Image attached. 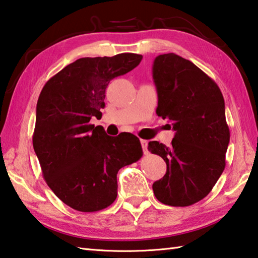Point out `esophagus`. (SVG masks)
<instances>
[{"mask_svg":"<svg viewBox=\"0 0 258 258\" xmlns=\"http://www.w3.org/2000/svg\"><path fill=\"white\" fill-rule=\"evenodd\" d=\"M140 144H142L144 154H148V149H147L148 148V142H147V140L142 139V140H140Z\"/></svg>","mask_w":258,"mask_h":258,"instance_id":"obj_1","label":"esophagus"}]
</instances>
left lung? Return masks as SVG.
<instances>
[{
	"label": "left lung",
	"mask_w": 258,
	"mask_h": 258,
	"mask_svg": "<svg viewBox=\"0 0 258 258\" xmlns=\"http://www.w3.org/2000/svg\"><path fill=\"white\" fill-rule=\"evenodd\" d=\"M153 79L158 95L156 113L172 122L175 136L167 147L149 142L148 150L167 165L153 184L159 202L187 207L206 198L226 166L230 133L219 86L205 72L175 53L154 60Z\"/></svg>",
	"instance_id": "1"
}]
</instances>
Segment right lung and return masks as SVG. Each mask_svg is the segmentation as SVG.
Here are the masks:
<instances>
[{"label": "right lung", "instance_id": "add662e5", "mask_svg": "<svg viewBox=\"0 0 258 258\" xmlns=\"http://www.w3.org/2000/svg\"><path fill=\"white\" fill-rule=\"evenodd\" d=\"M142 59L131 52L80 58L52 76L39 95L33 149L48 186L74 210L94 212L112 205L119 169L143 156L135 135L110 137L90 123L92 116H102L110 81Z\"/></svg>", "mask_w": 258, "mask_h": 258}]
</instances>
